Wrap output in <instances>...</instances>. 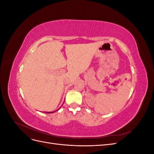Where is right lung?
Instances as JSON below:
<instances>
[{
    "instance_id": "1",
    "label": "right lung",
    "mask_w": 154,
    "mask_h": 154,
    "mask_svg": "<svg viewBox=\"0 0 154 154\" xmlns=\"http://www.w3.org/2000/svg\"><path fill=\"white\" fill-rule=\"evenodd\" d=\"M52 112H48V113H52Z\"/></svg>"
}]
</instances>
